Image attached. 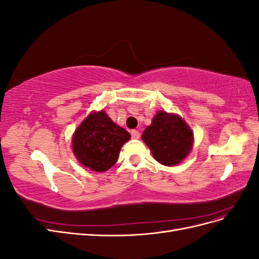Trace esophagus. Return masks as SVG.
I'll list each match as a JSON object with an SVG mask.
<instances>
[{
	"label": "esophagus",
	"mask_w": 259,
	"mask_h": 259,
	"mask_svg": "<svg viewBox=\"0 0 259 259\" xmlns=\"http://www.w3.org/2000/svg\"><path fill=\"white\" fill-rule=\"evenodd\" d=\"M131 135H132V137L134 138V139H138V138L140 137L139 132H138V131H136V130H133V131L131 132Z\"/></svg>",
	"instance_id": "esophagus-1"
}]
</instances>
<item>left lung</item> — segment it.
Listing matches in <instances>:
<instances>
[{
	"label": "left lung",
	"instance_id": "obj_1",
	"mask_svg": "<svg viewBox=\"0 0 259 259\" xmlns=\"http://www.w3.org/2000/svg\"><path fill=\"white\" fill-rule=\"evenodd\" d=\"M153 158L165 166H175L185 160L193 146V133L183 117L158 111L142 136Z\"/></svg>",
	"mask_w": 259,
	"mask_h": 259
}]
</instances>
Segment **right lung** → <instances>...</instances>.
Here are the masks:
<instances>
[{
    "mask_svg": "<svg viewBox=\"0 0 259 259\" xmlns=\"http://www.w3.org/2000/svg\"><path fill=\"white\" fill-rule=\"evenodd\" d=\"M130 138V133L116 125L104 110L92 112L74 132L72 151L83 166L101 173L114 165L121 148Z\"/></svg>",
    "mask_w": 259,
    "mask_h": 259,
    "instance_id": "obj_1",
    "label": "right lung"
}]
</instances>
